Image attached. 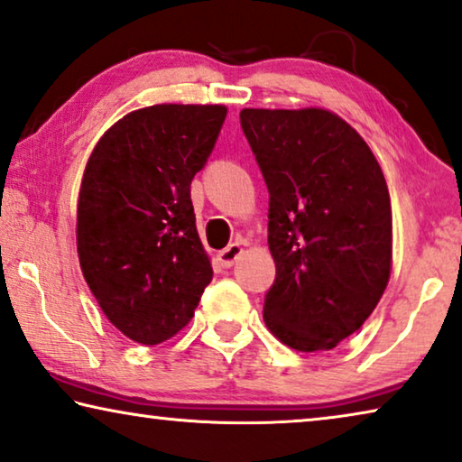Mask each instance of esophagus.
<instances>
[{
	"label": "esophagus",
	"instance_id": "34e87169",
	"mask_svg": "<svg viewBox=\"0 0 462 462\" xmlns=\"http://www.w3.org/2000/svg\"><path fill=\"white\" fill-rule=\"evenodd\" d=\"M240 254H243V245L232 243L226 246L224 251L217 253V261L222 267H232L234 263H236V259L240 257Z\"/></svg>",
	"mask_w": 462,
	"mask_h": 462
}]
</instances>
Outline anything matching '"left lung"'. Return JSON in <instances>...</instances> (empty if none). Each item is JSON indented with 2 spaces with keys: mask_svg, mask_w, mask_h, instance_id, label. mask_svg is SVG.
<instances>
[{
  "mask_svg": "<svg viewBox=\"0 0 462 462\" xmlns=\"http://www.w3.org/2000/svg\"><path fill=\"white\" fill-rule=\"evenodd\" d=\"M240 126L270 190L275 280L265 326L302 353L338 346L390 280L392 208L380 163L328 109H243Z\"/></svg>",
  "mask_w": 462,
  "mask_h": 462,
  "instance_id": "8db88e82",
  "label": "left lung"
}]
</instances>
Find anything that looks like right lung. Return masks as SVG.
<instances>
[{
    "label": "right lung",
    "mask_w": 462,
    "mask_h": 462,
    "mask_svg": "<svg viewBox=\"0 0 462 462\" xmlns=\"http://www.w3.org/2000/svg\"><path fill=\"white\" fill-rule=\"evenodd\" d=\"M228 109L162 103L114 124L88 157L77 211L80 270L106 318L160 344L187 326L213 270L190 182Z\"/></svg>",
    "instance_id": "obj_1"
}]
</instances>
